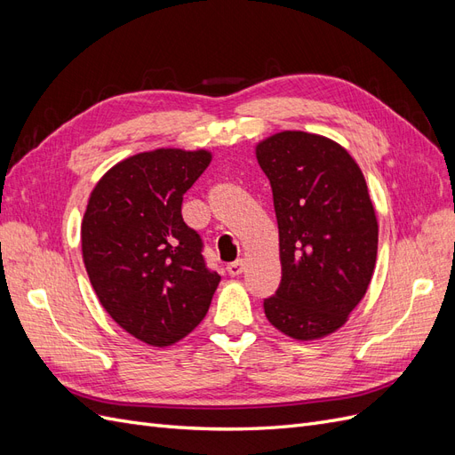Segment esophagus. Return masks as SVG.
<instances>
[{
	"label": "esophagus",
	"mask_w": 455,
	"mask_h": 455,
	"mask_svg": "<svg viewBox=\"0 0 455 455\" xmlns=\"http://www.w3.org/2000/svg\"><path fill=\"white\" fill-rule=\"evenodd\" d=\"M228 273L231 275V277H239V275L244 271V261L243 259H237V261H231V264H228Z\"/></svg>",
	"instance_id": "esophagus-1"
}]
</instances>
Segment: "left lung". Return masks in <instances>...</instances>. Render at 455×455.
Masks as SVG:
<instances>
[{
    "label": "left lung",
    "mask_w": 455,
    "mask_h": 455,
    "mask_svg": "<svg viewBox=\"0 0 455 455\" xmlns=\"http://www.w3.org/2000/svg\"><path fill=\"white\" fill-rule=\"evenodd\" d=\"M279 224L281 284L267 321L299 341L347 323L378 256V218L364 174L346 148L321 134L283 131L256 144Z\"/></svg>",
    "instance_id": "obj_1"
}]
</instances>
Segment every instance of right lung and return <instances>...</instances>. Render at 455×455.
Masks as SVG:
<instances>
[{
    "label": "right lung",
    "mask_w": 455,
    "mask_h": 455,
    "mask_svg": "<svg viewBox=\"0 0 455 455\" xmlns=\"http://www.w3.org/2000/svg\"><path fill=\"white\" fill-rule=\"evenodd\" d=\"M206 149L159 148L119 161L91 191L81 222L85 269L109 316L148 346L167 347L203 319L220 275L182 218V199L209 167Z\"/></svg>",
    "instance_id": "obj_1"
}]
</instances>
